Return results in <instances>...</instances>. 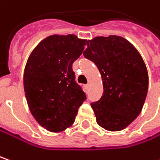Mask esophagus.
<instances>
[{
    "label": "esophagus",
    "mask_w": 160,
    "mask_h": 160,
    "mask_svg": "<svg viewBox=\"0 0 160 160\" xmlns=\"http://www.w3.org/2000/svg\"><path fill=\"white\" fill-rule=\"evenodd\" d=\"M84 88H85V89H86V90H87V89H88V88H89V84H85V85H84Z\"/></svg>",
    "instance_id": "esophagus-1"
}]
</instances>
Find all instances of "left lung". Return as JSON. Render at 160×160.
I'll return each mask as SVG.
<instances>
[{
  "label": "left lung",
  "mask_w": 160,
  "mask_h": 160,
  "mask_svg": "<svg viewBox=\"0 0 160 160\" xmlns=\"http://www.w3.org/2000/svg\"><path fill=\"white\" fill-rule=\"evenodd\" d=\"M86 46L84 58L96 65L103 85L100 100L91 103L96 122L107 131H122L144 105L148 87L146 65L137 48L122 37H95Z\"/></svg>",
  "instance_id": "1"
}]
</instances>
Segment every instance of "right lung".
Here are the masks:
<instances>
[{
	"label": "right lung",
	"mask_w": 160,
	"mask_h": 160,
	"mask_svg": "<svg viewBox=\"0 0 160 160\" xmlns=\"http://www.w3.org/2000/svg\"><path fill=\"white\" fill-rule=\"evenodd\" d=\"M85 43L86 39L74 34L51 35L37 45L27 60L23 84L28 108L48 132H63L72 126L86 99L72 68Z\"/></svg>",
	"instance_id": "add662e5"
}]
</instances>
